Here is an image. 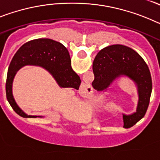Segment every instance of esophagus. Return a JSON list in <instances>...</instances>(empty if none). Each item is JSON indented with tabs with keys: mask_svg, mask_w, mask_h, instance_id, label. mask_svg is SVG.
I'll return each mask as SVG.
<instances>
[{
	"mask_svg": "<svg viewBox=\"0 0 160 160\" xmlns=\"http://www.w3.org/2000/svg\"><path fill=\"white\" fill-rule=\"evenodd\" d=\"M83 90H87V88L86 87H83V89H82Z\"/></svg>",
	"mask_w": 160,
	"mask_h": 160,
	"instance_id": "esophagus-1",
	"label": "esophagus"
}]
</instances>
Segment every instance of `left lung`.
<instances>
[{
	"instance_id": "8db88e82",
	"label": "left lung",
	"mask_w": 160,
	"mask_h": 160,
	"mask_svg": "<svg viewBox=\"0 0 160 160\" xmlns=\"http://www.w3.org/2000/svg\"><path fill=\"white\" fill-rule=\"evenodd\" d=\"M93 71L96 87L107 89L122 77L128 78L135 84L138 96L136 111L122 114L125 127L131 128L145 115L152 90V76L147 63L137 52L122 45L105 47L96 55Z\"/></svg>"
}]
</instances>
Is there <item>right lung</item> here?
Returning <instances> with one entry per match:
<instances>
[{
  "instance_id": "add662e5",
  "label": "right lung",
  "mask_w": 160,
  "mask_h": 160,
  "mask_svg": "<svg viewBox=\"0 0 160 160\" xmlns=\"http://www.w3.org/2000/svg\"><path fill=\"white\" fill-rule=\"evenodd\" d=\"M25 66H36L47 70L61 88L78 90L81 79L71 67L68 49L58 42L49 38L29 41L21 46L11 61L7 73L6 98L13 111L23 118L44 116L28 115L18 107L12 94V82L17 72Z\"/></svg>"
}]
</instances>
